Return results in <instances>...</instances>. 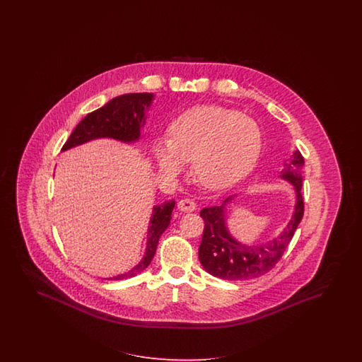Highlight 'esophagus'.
Segmentation results:
<instances>
[{
	"mask_svg": "<svg viewBox=\"0 0 362 362\" xmlns=\"http://www.w3.org/2000/svg\"><path fill=\"white\" fill-rule=\"evenodd\" d=\"M177 209L183 211V212H192V211L197 209V204L191 199H182L177 203Z\"/></svg>",
	"mask_w": 362,
	"mask_h": 362,
	"instance_id": "34e87169",
	"label": "esophagus"
}]
</instances>
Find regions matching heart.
Wrapping results in <instances>:
<instances>
[{
    "label": "heart",
    "instance_id": "b5f03b06",
    "mask_svg": "<svg viewBox=\"0 0 362 362\" xmlns=\"http://www.w3.org/2000/svg\"><path fill=\"white\" fill-rule=\"evenodd\" d=\"M262 150L257 123L235 110L203 105L187 110L170 127V141L153 143L160 171L179 175L186 162L199 185L227 188L252 171Z\"/></svg>",
    "mask_w": 362,
    "mask_h": 362
}]
</instances>
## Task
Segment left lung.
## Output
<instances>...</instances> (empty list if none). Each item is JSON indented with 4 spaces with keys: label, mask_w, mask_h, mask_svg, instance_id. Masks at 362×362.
<instances>
[{
    "label": "left lung",
    "mask_w": 362,
    "mask_h": 362,
    "mask_svg": "<svg viewBox=\"0 0 362 362\" xmlns=\"http://www.w3.org/2000/svg\"><path fill=\"white\" fill-rule=\"evenodd\" d=\"M304 158L296 150L284 163L281 177L288 180L296 192V206L292 219L274 239L265 244L247 245L236 240L226 223V207L233 197H227L221 206L200 211L204 220L203 238L199 247V260L209 274L223 280H250L269 272L284 255L295 230L304 215V199L301 195Z\"/></svg>",
    "instance_id": "8db88e82"
}]
</instances>
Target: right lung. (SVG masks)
Segmentation results:
<instances>
[{
    "mask_svg": "<svg viewBox=\"0 0 362 362\" xmlns=\"http://www.w3.org/2000/svg\"><path fill=\"white\" fill-rule=\"evenodd\" d=\"M153 95L151 93L123 94L109 100L103 107L88 114L79 122L74 132L66 141L62 151L73 148L79 144L99 139L111 138L124 143L139 141L141 130L146 122V110L151 106ZM175 200H168L160 206H155L147 232V245L142 260L132 271L110 277L107 280L130 279L143 272L153 260L156 252L159 238L170 224Z\"/></svg>",
    "mask_w": 362,
    "mask_h": 362,
    "instance_id": "1",
    "label": "right lung"
}]
</instances>
